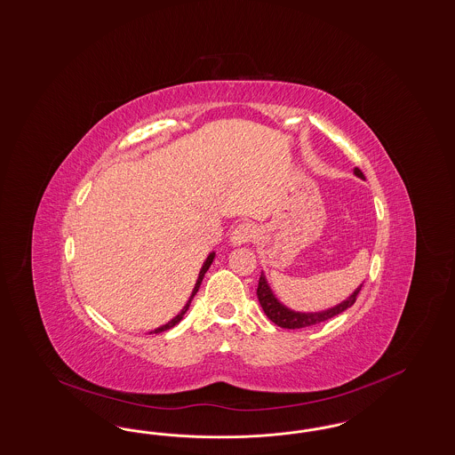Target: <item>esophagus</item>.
Returning a JSON list of instances; mask_svg holds the SVG:
<instances>
[{
    "label": "esophagus",
    "mask_w": 455,
    "mask_h": 455,
    "mask_svg": "<svg viewBox=\"0 0 455 455\" xmlns=\"http://www.w3.org/2000/svg\"><path fill=\"white\" fill-rule=\"evenodd\" d=\"M255 234H257V228L251 223H240V225H236L235 230L232 232L230 240H232L234 245H243V243L251 242L255 238Z\"/></svg>",
    "instance_id": "1"
}]
</instances>
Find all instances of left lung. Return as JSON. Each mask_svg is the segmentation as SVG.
<instances>
[{"instance_id":"1","label":"left lung","mask_w":455,"mask_h":455,"mask_svg":"<svg viewBox=\"0 0 455 455\" xmlns=\"http://www.w3.org/2000/svg\"><path fill=\"white\" fill-rule=\"evenodd\" d=\"M355 174L360 176V178H364L363 172H361L358 168H355ZM361 287H363V283H361L360 287H358L349 298L343 300L341 304H338L336 307L328 309V311L309 314L294 313V311L287 309L285 306H283V304L275 299V296H274L272 291H270V287H268V283H267L264 274H262L260 279H259L257 298H259V302H260L264 313L267 314V317H268L274 324H277V326H281V328H285V330H300V328H309V326H314V324L324 323V321H328L331 317L343 313L347 307H351V306L356 302V298H358V294H360Z\"/></svg>"}]
</instances>
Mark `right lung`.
Returning <instances> with one entry per match:
<instances>
[{"label": "right lung", "mask_w": 455, "mask_h": 455, "mask_svg": "<svg viewBox=\"0 0 455 455\" xmlns=\"http://www.w3.org/2000/svg\"><path fill=\"white\" fill-rule=\"evenodd\" d=\"M213 257H215V253H210V255H208L206 262H204V267H202V270H200V274H198V281L195 283V289H193V292H191V298H189L188 302H187V306L183 307V311L178 314L174 319H172L168 324H164V326H161V328L155 330V332H163V331L172 330V326H176V324L183 319V315H185V313L188 311L189 304H191V299L195 298V294H196V292H198V289H200V283L204 281V274H206L208 267L212 266V262H213Z\"/></svg>", "instance_id": "obj_1"}]
</instances>
